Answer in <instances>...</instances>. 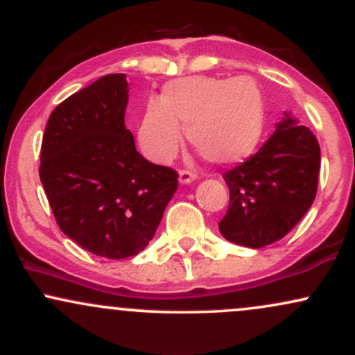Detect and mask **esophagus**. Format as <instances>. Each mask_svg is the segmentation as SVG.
<instances>
[{
  "mask_svg": "<svg viewBox=\"0 0 355 355\" xmlns=\"http://www.w3.org/2000/svg\"><path fill=\"white\" fill-rule=\"evenodd\" d=\"M193 180H197V173L190 172V170H180V173H178V182L185 185V183H191Z\"/></svg>",
  "mask_w": 355,
  "mask_h": 355,
  "instance_id": "esophagus-1",
  "label": "esophagus"
}]
</instances>
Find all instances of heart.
<instances>
[{"label":"heart","mask_w":355,"mask_h":355,"mask_svg":"<svg viewBox=\"0 0 355 355\" xmlns=\"http://www.w3.org/2000/svg\"><path fill=\"white\" fill-rule=\"evenodd\" d=\"M187 138L218 165L237 164L255 150L266 126V100L252 78L187 76L168 81L160 103L150 101L138 125L146 157L166 162Z\"/></svg>","instance_id":"1"}]
</instances>
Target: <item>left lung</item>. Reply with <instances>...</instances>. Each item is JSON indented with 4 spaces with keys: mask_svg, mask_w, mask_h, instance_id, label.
Instances as JSON below:
<instances>
[{
    "mask_svg": "<svg viewBox=\"0 0 355 355\" xmlns=\"http://www.w3.org/2000/svg\"><path fill=\"white\" fill-rule=\"evenodd\" d=\"M320 146L307 126L284 112L255 155L223 175L230 190L220 234L237 245L260 248L288 234L317 193Z\"/></svg>",
    "mask_w": 355,
    "mask_h": 355,
    "instance_id": "8db88e82",
    "label": "left lung"
}]
</instances>
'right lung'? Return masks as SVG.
<instances>
[{"mask_svg": "<svg viewBox=\"0 0 355 355\" xmlns=\"http://www.w3.org/2000/svg\"><path fill=\"white\" fill-rule=\"evenodd\" d=\"M128 81L105 75L53 110L42 145L44 193L63 234L92 254L126 259L148 245L178 175L145 160L125 126Z\"/></svg>", "mask_w": 355, "mask_h": 355, "instance_id": "right-lung-1", "label": "right lung"}]
</instances>
